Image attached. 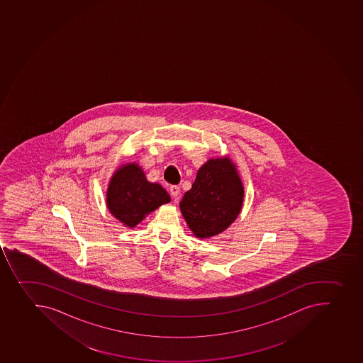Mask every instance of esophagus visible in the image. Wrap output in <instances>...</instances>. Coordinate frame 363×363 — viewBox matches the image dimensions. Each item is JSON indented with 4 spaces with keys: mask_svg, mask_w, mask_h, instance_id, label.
<instances>
[{
    "mask_svg": "<svg viewBox=\"0 0 363 363\" xmlns=\"http://www.w3.org/2000/svg\"><path fill=\"white\" fill-rule=\"evenodd\" d=\"M179 186H177V185H172V186H170V194L172 198H177V196H179Z\"/></svg>",
    "mask_w": 363,
    "mask_h": 363,
    "instance_id": "esophagus-1",
    "label": "esophagus"
}]
</instances>
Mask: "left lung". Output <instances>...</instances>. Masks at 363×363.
<instances>
[{"instance_id":"1","label":"left lung","mask_w":363,"mask_h":363,"mask_svg":"<svg viewBox=\"0 0 363 363\" xmlns=\"http://www.w3.org/2000/svg\"><path fill=\"white\" fill-rule=\"evenodd\" d=\"M243 184L229 157L211 158L196 173L179 206L189 228L200 239L218 235L235 221L243 203Z\"/></svg>"}]
</instances>
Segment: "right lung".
<instances>
[{"instance_id": "add662e5", "label": "right lung", "mask_w": 363, "mask_h": 363, "mask_svg": "<svg viewBox=\"0 0 363 363\" xmlns=\"http://www.w3.org/2000/svg\"><path fill=\"white\" fill-rule=\"evenodd\" d=\"M170 200L160 184L147 182L136 163L124 164L115 171L106 196L111 216L129 228H134L149 213Z\"/></svg>"}]
</instances>
